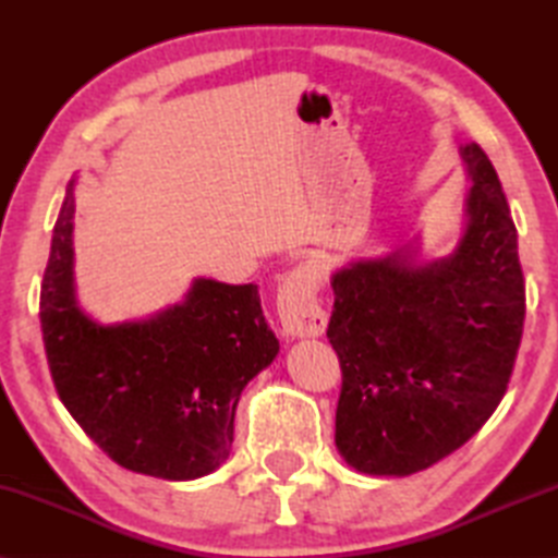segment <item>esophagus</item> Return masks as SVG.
Instances as JSON below:
<instances>
[{
    "instance_id": "esophagus-1",
    "label": "esophagus",
    "mask_w": 558,
    "mask_h": 558,
    "mask_svg": "<svg viewBox=\"0 0 558 558\" xmlns=\"http://www.w3.org/2000/svg\"><path fill=\"white\" fill-rule=\"evenodd\" d=\"M323 268L315 260L300 263L278 288V317L290 337H319L327 327V313L319 305Z\"/></svg>"
}]
</instances>
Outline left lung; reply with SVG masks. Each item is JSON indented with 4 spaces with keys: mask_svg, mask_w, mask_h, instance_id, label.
<instances>
[{
    "mask_svg": "<svg viewBox=\"0 0 558 558\" xmlns=\"http://www.w3.org/2000/svg\"><path fill=\"white\" fill-rule=\"evenodd\" d=\"M460 155L472 186L450 256L418 266L396 251L332 276L335 442L366 475H413L465 446L514 369L526 310L517 229L483 147Z\"/></svg>",
    "mask_w": 558,
    "mask_h": 558,
    "instance_id": "1",
    "label": "left lung"
}]
</instances>
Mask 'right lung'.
<instances>
[{"mask_svg":"<svg viewBox=\"0 0 558 558\" xmlns=\"http://www.w3.org/2000/svg\"><path fill=\"white\" fill-rule=\"evenodd\" d=\"M73 182L41 282V332L56 393L118 465L162 480L209 475L229 458L241 391L278 354L258 286L196 278L149 319L98 325L73 288Z\"/></svg>","mask_w":558,"mask_h":558,"instance_id":"right-lung-1","label":"right lung"}]
</instances>
